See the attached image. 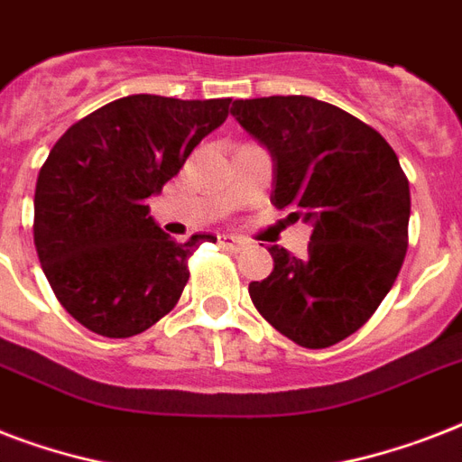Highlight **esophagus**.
Returning a JSON list of instances; mask_svg holds the SVG:
<instances>
[{
  "label": "esophagus",
  "mask_w": 462,
  "mask_h": 462,
  "mask_svg": "<svg viewBox=\"0 0 462 462\" xmlns=\"http://www.w3.org/2000/svg\"><path fill=\"white\" fill-rule=\"evenodd\" d=\"M217 242H220V246H225V249H239V246L245 245V242L239 237H235V235H220Z\"/></svg>",
  "instance_id": "1"
}]
</instances>
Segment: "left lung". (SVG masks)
Instances as JSON below:
<instances>
[{
    "label": "left lung",
    "instance_id": "left-lung-1",
    "mask_svg": "<svg viewBox=\"0 0 462 462\" xmlns=\"http://www.w3.org/2000/svg\"><path fill=\"white\" fill-rule=\"evenodd\" d=\"M232 117L273 158L275 208L311 227L304 256L273 245L249 282L254 307L292 343L321 350L362 328L408 252L410 184L376 129L307 96L235 100Z\"/></svg>",
    "mask_w": 462,
    "mask_h": 462
}]
</instances>
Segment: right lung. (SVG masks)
Segmentation results:
<instances>
[{"label": "right lung", "instance_id": "1", "mask_svg": "<svg viewBox=\"0 0 462 462\" xmlns=\"http://www.w3.org/2000/svg\"><path fill=\"white\" fill-rule=\"evenodd\" d=\"M232 97L126 96L69 126L40 167L32 237L54 295L88 330L132 337L177 304L187 259L213 235L177 245L148 199L227 119Z\"/></svg>", "mask_w": 462, "mask_h": 462}]
</instances>
